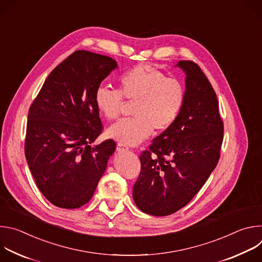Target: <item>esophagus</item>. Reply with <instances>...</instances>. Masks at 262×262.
I'll return each mask as SVG.
<instances>
[{
    "mask_svg": "<svg viewBox=\"0 0 262 262\" xmlns=\"http://www.w3.org/2000/svg\"><path fill=\"white\" fill-rule=\"evenodd\" d=\"M128 150V147L122 143H118L117 144V151L119 152H124V151H127Z\"/></svg>",
    "mask_w": 262,
    "mask_h": 262,
    "instance_id": "34e87169",
    "label": "esophagus"
}]
</instances>
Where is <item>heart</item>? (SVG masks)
Instances as JSON below:
<instances>
[{"instance_id":"heart-1","label":"heart","mask_w":262,"mask_h":262,"mask_svg":"<svg viewBox=\"0 0 262 262\" xmlns=\"http://www.w3.org/2000/svg\"><path fill=\"white\" fill-rule=\"evenodd\" d=\"M119 84L120 89L100 86L94 95L96 107L108 120L120 117L123 98L135 103L132 110L134 117L111 126L106 132L110 138L135 146L154 130H168L179 118L186 98L185 86L179 79L168 78L150 65H138L122 74Z\"/></svg>"}]
</instances>
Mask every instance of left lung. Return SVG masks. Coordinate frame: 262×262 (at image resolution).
<instances>
[{
    "mask_svg": "<svg viewBox=\"0 0 262 262\" xmlns=\"http://www.w3.org/2000/svg\"><path fill=\"white\" fill-rule=\"evenodd\" d=\"M186 74V98L174 125L158 136L140 156L141 172L133 197L140 210L169 215L201 190L220 160L224 123L216 94L193 61L177 64Z\"/></svg>",
    "mask_w": 262,
    "mask_h": 262,
    "instance_id": "left-lung-1",
    "label": "left lung"
}]
</instances>
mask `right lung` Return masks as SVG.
Wrapping results in <instances>:
<instances>
[{
  "mask_svg": "<svg viewBox=\"0 0 262 262\" xmlns=\"http://www.w3.org/2000/svg\"><path fill=\"white\" fill-rule=\"evenodd\" d=\"M117 67L114 59L77 51L48 77L32 102L25 155L43 196L61 208H79L93 196L116 143L91 144L102 132L95 91Z\"/></svg>",
  "mask_w": 262,
  "mask_h": 262,
  "instance_id": "right-lung-1",
  "label": "right lung"
}]
</instances>
